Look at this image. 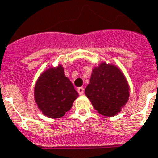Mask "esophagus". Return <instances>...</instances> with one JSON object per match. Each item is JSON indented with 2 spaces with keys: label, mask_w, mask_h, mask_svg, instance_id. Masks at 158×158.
<instances>
[{
  "label": "esophagus",
  "mask_w": 158,
  "mask_h": 158,
  "mask_svg": "<svg viewBox=\"0 0 158 158\" xmlns=\"http://www.w3.org/2000/svg\"><path fill=\"white\" fill-rule=\"evenodd\" d=\"M78 93H79V95H83L84 93H85V89L83 88V87H80V88H78Z\"/></svg>",
  "instance_id": "34e87169"
}]
</instances>
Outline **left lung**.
<instances>
[{
  "label": "left lung",
  "instance_id": "1",
  "mask_svg": "<svg viewBox=\"0 0 158 158\" xmlns=\"http://www.w3.org/2000/svg\"><path fill=\"white\" fill-rule=\"evenodd\" d=\"M129 89L121 70L112 64L102 63L93 69L85 92L100 115L110 117L118 114L127 104Z\"/></svg>",
  "mask_w": 158,
  "mask_h": 158
}]
</instances>
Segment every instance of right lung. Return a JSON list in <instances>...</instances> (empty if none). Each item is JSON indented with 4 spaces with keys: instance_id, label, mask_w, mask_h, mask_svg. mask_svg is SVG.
Instances as JSON below:
<instances>
[{
    "instance_id": "1",
    "label": "right lung",
    "mask_w": 158,
    "mask_h": 158,
    "mask_svg": "<svg viewBox=\"0 0 158 158\" xmlns=\"http://www.w3.org/2000/svg\"><path fill=\"white\" fill-rule=\"evenodd\" d=\"M78 96L61 65L43 72L35 85V101L38 108L43 115L52 119L64 116Z\"/></svg>"
}]
</instances>
